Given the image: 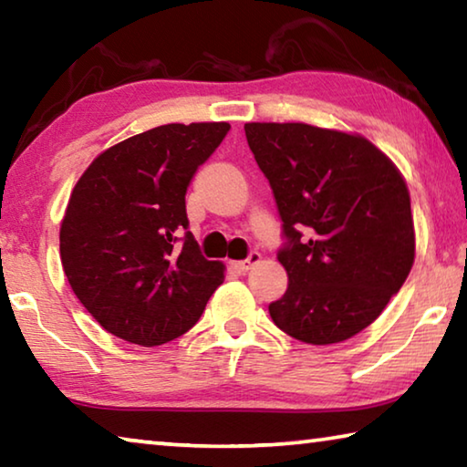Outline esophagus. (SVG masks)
<instances>
[{
	"instance_id": "esophagus-1",
	"label": "esophagus",
	"mask_w": 467,
	"mask_h": 467,
	"mask_svg": "<svg viewBox=\"0 0 467 467\" xmlns=\"http://www.w3.org/2000/svg\"><path fill=\"white\" fill-rule=\"evenodd\" d=\"M259 259H262V255H259L257 251H251L247 259H243V262H233V267L236 272H247L253 265L259 264Z\"/></svg>"
}]
</instances>
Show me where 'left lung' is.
<instances>
[{
    "label": "left lung",
    "mask_w": 467,
    "mask_h": 467,
    "mask_svg": "<svg viewBox=\"0 0 467 467\" xmlns=\"http://www.w3.org/2000/svg\"><path fill=\"white\" fill-rule=\"evenodd\" d=\"M270 181L288 274L270 305L275 326L305 344H337L368 327L414 264L404 177L381 150L352 133L306 123H244Z\"/></svg>",
    "instance_id": "obj_1"
}]
</instances>
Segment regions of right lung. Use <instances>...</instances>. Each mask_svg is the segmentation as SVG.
<instances>
[{
    "mask_svg": "<svg viewBox=\"0 0 467 467\" xmlns=\"http://www.w3.org/2000/svg\"><path fill=\"white\" fill-rule=\"evenodd\" d=\"M228 130L161 125L105 150L76 183L59 231L61 264L109 334L167 344L195 326L223 284L224 265L208 262L187 231L185 193Z\"/></svg>",
    "mask_w": 467,
    "mask_h": 467,
    "instance_id": "obj_1",
    "label": "right lung"
}]
</instances>
